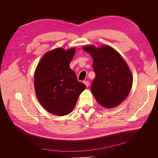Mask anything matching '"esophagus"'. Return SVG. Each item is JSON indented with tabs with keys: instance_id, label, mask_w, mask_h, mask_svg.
<instances>
[{
	"instance_id": "esophagus-1",
	"label": "esophagus",
	"mask_w": 158,
	"mask_h": 158,
	"mask_svg": "<svg viewBox=\"0 0 158 158\" xmlns=\"http://www.w3.org/2000/svg\"><path fill=\"white\" fill-rule=\"evenodd\" d=\"M84 84L85 85V86L87 88L89 86V82L88 81H84Z\"/></svg>"
}]
</instances>
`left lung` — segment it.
<instances>
[{
	"label": "left lung",
	"mask_w": 158,
	"mask_h": 158,
	"mask_svg": "<svg viewBox=\"0 0 158 158\" xmlns=\"http://www.w3.org/2000/svg\"><path fill=\"white\" fill-rule=\"evenodd\" d=\"M82 49L93 59L95 76L91 92L98 103L106 109L118 106L130 93L133 77L126 61L108 45L96 47L85 45Z\"/></svg>",
	"instance_id": "left-lung-1"
}]
</instances>
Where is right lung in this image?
I'll return each instance as SVG.
<instances>
[{
    "instance_id": "right-lung-1",
    "label": "right lung",
    "mask_w": 158,
    "mask_h": 158,
    "mask_svg": "<svg viewBox=\"0 0 158 158\" xmlns=\"http://www.w3.org/2000/svg\"><path fill=\"white\" fill-rule=\"evenodd\" d=\"M76 48L58 47L42 56L34 73V88L38 101L49 113L57 116L69 114L85 85L77 80L70 63Z\"/></svg>"
}]
</instances>
